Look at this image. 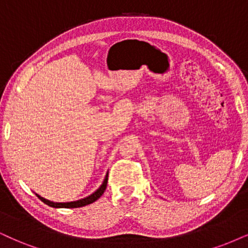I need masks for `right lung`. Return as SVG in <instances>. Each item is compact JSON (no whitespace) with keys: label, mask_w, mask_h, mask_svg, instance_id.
Instances as JSON below:
<instances>
[{"label":"right lung","mask_w":248,"mask_h":248,"mask_svg":"<svg viewBox=\"0 0 248 248\" xmlns=\"http://www.w3.org/2000/svg\"><path fill=\"white\" fill-rule=\"evenodd\" d=\"M108 174L106 175L104 182H103V184L101 186V187H99V189L97 190L96 192H93L92 196L87 197V198L78 200V202H49V200L43 199L42 197H40V196H37V197H39V199L41 200V202H43L46 203V205L50 206V207H55V208H78V207H83V206L89 205V203L96 202L97 199L101 198V196H102L103 193H104V191L106 190V186H108Z\"/></svg>","instance_id":"obj_1"}]
</instances>
